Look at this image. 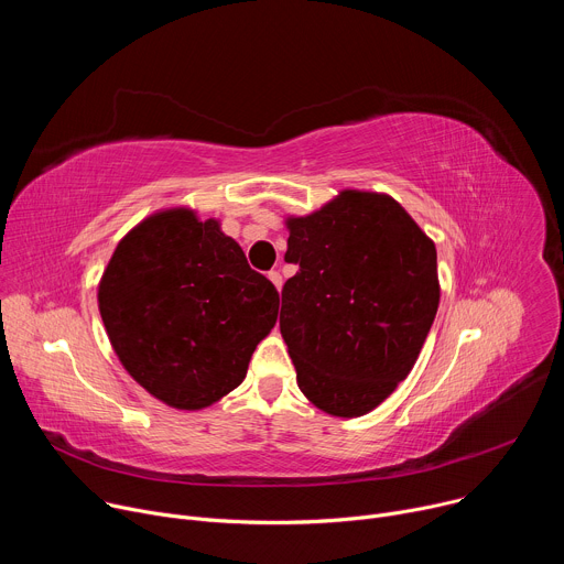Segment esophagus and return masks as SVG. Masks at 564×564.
Instances as JSON below:
<instances>
[{"instance_id":"1","label":"esophagus","mask_w":564,"mask_h":564,"mask_svg":"<svg viewBox=\"0 0 564 564\" xmlns=\"http://www.w3.org/2000/svg\"><path fill=\"white\" fill-rule=\"evenodd\" d=\"M268 279H270V281L276 285V290L281 292V285H283V276H281L276 270H272V272L268 274Z\"/></svg>"}]
</instances>
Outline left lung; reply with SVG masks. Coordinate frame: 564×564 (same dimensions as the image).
Here are the masks:
<instances>
[{
    "label": "left lung",
    "instance_id": "obj_1",
    "mask_svg": "<svg viewBox=\"0 0 564 564\" xmlns=\"http://www.w3.org/2000/svg\"><path fill=\"white\" fill-rule=\"evenodd\" d=\"M281 335L301 392L321 411L359 417L413 370L440 305L437 252L397 200L341 192L290 218Z\"/></svg>",
    "mask_w": 564,
    "mask_h": 564
}]
</instances>
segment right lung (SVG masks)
Masks as SVG:
<instances>
[{"mask_svg":"<svg viewBox=\"0 0 564 564\" xmlns=\"http://www.w3.org/2000/svg\"><path fill=\"white\" fill-rule=\"evenodd\" d=\"M100 314L129 375L165 404L205 409L248 375L274 328L279 292L216 220L160 212L133 227L98 290Z\"/></svg>","mask_w":564,"mask_h":564,"instance_id":"1","label":"right lung"}]
</instances>
